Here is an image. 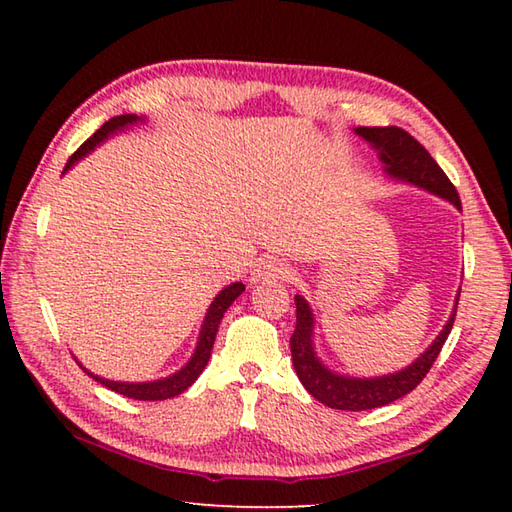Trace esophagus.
Returning a JSON list of instances; mask_svg holds the SVG:
<instances>
[{
  "label": "esophagus",
  "mask_w": 512,
  "mask_h": 512,
  "mask_svg": "<svg viewBox=\"0 0 512 512\" xmlns=\"http://www.w3.org/2000/svg\"><path fill=\"white\" fill-rule=\"evenodd\" d=\"M293 273V268L289 262L277 257H266L259 262L257 271H255V280H289Z\"/></svg>",
  "instance_id": "obj_1"
}]
</instances>
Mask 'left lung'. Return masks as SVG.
<instances>
[{
  "label": "left lung",
  "instance_id": "obj_1",
  "mask_svg": "<svg viewBox=\"0 0 512 512\" xmlns=\"http://www.w3.org/2000/svg\"><path fill=\"white\" fill-rule=\"evenodd\" d=\"M357 133L379 151V158L384 160L386 171L391 173V176L409 180L413 185L429 189V192L452 201L458 210H461V198H458L452 180L447 178V173L438 167V162L431 158L429 151L424 149L411 133H406L400 126H359ZM458 296H461V293H458ZM293 302H296V329H293L291 334L293 368H296L302 386H305L318 402L341 411L377 409V406H386L400 400L406 393H411L413 388L427 377L433 361L438 359V354L443 350L456 318L454 307L443 332L438 334V339L429 345L427 352H424L420 359H415L413 366L395 372V375L377 379H354L334 375V372H329L323 363L316 359L314 348H311V327H314L311 309L305 298L300 296L293 298Z\"/></svg>",
  "mask_w": 512,
  "mask_h": 512
}]
</instances>
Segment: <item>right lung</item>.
Here are the masks:
<instances>
[{"label":"right lung","instance_id":"add662e5","mask_svg":"<svg viewBox=\"0 0 512 512\" xmlns=\"http://www.w3.org/2000/svg\"><path fill=\"white\" fill-rule=\"evenodd\" d=\"M133 121H137L135 115H119V117H112L108 119L106 124H103L97 133H94L88 142H83L79 149H76L72 153V158L67 160L65 169L67 171L72 164L83 158L85 153H90L94 146H97L99 142L106 140V137L110 133L119 131V128H124L128 124H133ZM244 284L241 282H235L230 284V287H225L219 296L214 298V302L210 305V309H207V316H205V323H203V329H201V336H198V345H196V352L192 361L187 363V366L176 372V375H171L167 379H158V381H149V384H124V381H110V379H103V377H97L92 375V372H88V375L92 379H97L99 384H103L106 388H110V391H115L119 395L124 397H131V400H142V402H158V400H169V397H176L183 391H187L189 386L194 384V381L198 379V375H201L203 368L207 366V361H210V354H212V345H214V339H216V332H219V323L221 318L225 314V309H228L232 302H235L241 293H244Z\"/></svg>","mask_w":512,"mask_h":512}]
</instances>
